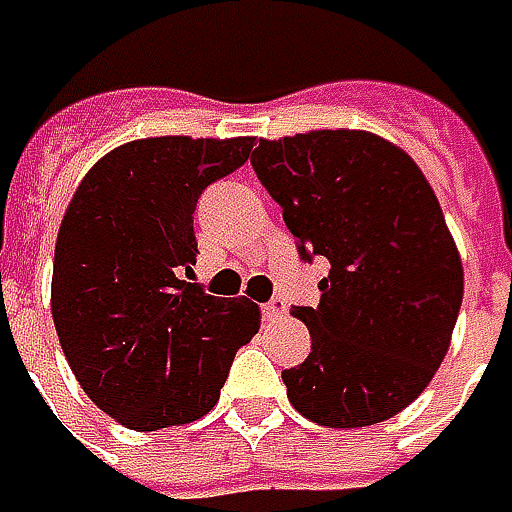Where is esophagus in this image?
Here are the masks:
<instances>
[{
  "label": "esophagus",
  "mask_w": 512,
  "mask_h": 512,
  "mask_svg": "<svg viewBox=\"0 0 512 512\" xmlns=\"http://www.w3.org/2000/svg\"><path fill=\"white\" fill-rule=\"evenodd\" d=\"M262 314H265V320L268 322L282 320V317L288 314V305H285L282 299H270L268 305H262Z\"/></svg>",
  "instance_id": "obj_1"
}]
</instances>
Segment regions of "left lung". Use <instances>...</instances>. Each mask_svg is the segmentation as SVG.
Listing matches in <instances>:
<instances>
[{
	"instance_id": "obj_1",
	"label": "left lung",
	"mask_w": 512,
	"mask_h": 512,
	"mask_svg": "<svg viewBox=\"0 0 512 512\" xmlns=\"http://www.w3.org/2000/svg\"><path fill=\"white\" fill-rule=\"evenodd\" d=\"M305 259L331 262L317 308H294L311 354L282 371L299 415L328 429L389 421L444 363L464 265L421 167L363 129H311L250 155Z\"/></svg>"
}]
</instances>
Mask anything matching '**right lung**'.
<instances>
[{"instance_id":"obj_1","label":"right lung","mask_w":512,"mask_h":512,"mask_svg":"<svg viewBox=\"0 0 512 512\" xmlns=\"http://www.w3.org/2000/svg\"><path fill=\"white\" fill-rule=\"evenodd\" d=\"M253 138H141L83 175L60 221L51 317L77 383L117 423L155 432L204 418L262 325L244 296L184 276L198 195L250 158Z\"/></svg>"}]
</instances>
